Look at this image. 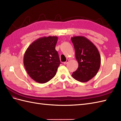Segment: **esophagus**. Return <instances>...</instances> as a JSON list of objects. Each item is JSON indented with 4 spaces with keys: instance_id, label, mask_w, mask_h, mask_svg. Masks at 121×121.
<instances>
[{
    "instance_id": "1",
    "label": "esophagus",
    "mask_w": 121,
    "mask_h": 121,
    "mask_svg": "<svg viewBox=\"0 0 121 121\" xmlns=\"http://www.w3.org/2000/svg\"><path fill=\"white\" fill-rule=\"evenodd\" d=\"M69 60H66V61H65V62L63 63L64 65H66V64H67L69 62Z\"/></svg>"
}]
</instances>
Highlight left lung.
I'll use <instances>...</instances> for the list:
<instances>
[{
    "label": "left lung",
    "instance_id": "left-lung-1",
    "mask_svg": "<svg viewBox=\"0 0 121 121\" xmlns=\"http://www.w3.org/2000/svg\"><path fill=\"white\" fill-rule=\"evenodd\" d=\"M71 39L78 63V69L72 76L79 82H87L96 75L100 69L101 56L99 51L91 41L84 36H74Z\"/></svg>",
    "mask_w": 121,
    "mask_h": 121
}]
</instances>
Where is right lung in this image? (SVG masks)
Wrapping results in <instances>:
<instances>
[{
  "mask_svg": "<svg viewBox=\"0 0 121 121\" xmlns=\"http://www.w3.org/2000/svg\"><path fill=\"white\" fill-rule=\"evenodd\" d=\"M57 36L40 37L33 42L24 53L23 63L33 80L45 83L56 75L61 63L55 49Z\"/></svg>",
  "mask_w": 121,
  "mask_h": 121,
  "instance_id": "1",
  "label": "right lung"
}]
</instances>
